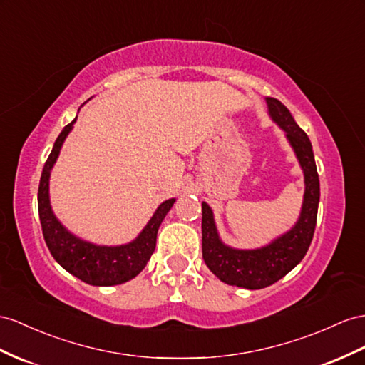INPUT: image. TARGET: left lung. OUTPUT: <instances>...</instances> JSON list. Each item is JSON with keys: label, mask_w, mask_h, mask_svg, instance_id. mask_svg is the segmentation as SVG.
<instances>
[{"label": "left lung", "mask_w": 365, "mask_h": 365, "mask_svg": "<svg viewBox=\"0 0 365 365\" xmlns=\"http://www.w3.org/2000/svg\"><path fill=\"white\" fill-rule=\"evenodd\" d=\"M265 101L269 118L285 133L304 173V200L296 223L264 247L235 248L220 239L214 212L207 202H202V255L205 264L222 282L248 289L273 285L304 259L313 239L321 195L310 138L277 98L265 97Z\"/></svg>", "instance_id": "obj_1"}]
</instances>
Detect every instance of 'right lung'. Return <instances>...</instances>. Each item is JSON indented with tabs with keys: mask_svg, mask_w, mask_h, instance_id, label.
<instances>
[{
	"mask_svg": "<svg viewBox=\"0 0 365 365\" xmlns=\"http://www.w3.org/2000/svg\"><path fill=\"white\" fill-rule=\"evenodd\" d=\"M73 118L60 133L52 151L44 163L38 186V214L43 236L53 259L72 276L96 287H110L125 284L134 279L151 259L157 231L175 199H168L158 205L153 217L140 231V235L123 245H97L73 235L55 216L49 197V179L52 168L60 155L64 140L73 129Z\"/></svg>",
	"mask_w": 365,
	"mask_h": 365,
	"instance_id": "1",
	"label": "right lung"
}]
</instances>
